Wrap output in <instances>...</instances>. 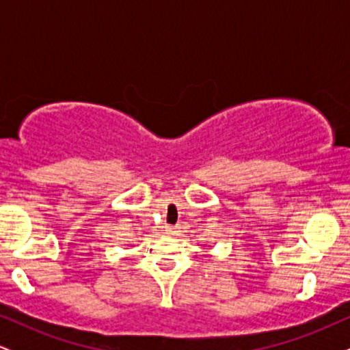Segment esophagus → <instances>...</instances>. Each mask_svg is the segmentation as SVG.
I'll use <instances>...</instances> for the list:
<instances>
[{"mask_svg":"<svg viewBox=\"0 0 350 350\" xmlns=\"http://www.w3.org/2000/svg\"><path fill=\"white\" fill-rule=\"evenodd\" d=\"M164 232H166V234H174V227H171V226H166L164 227Z\"/></svg>","mask_w":350,"mask_h":350,"instance_id":"esophagus-1","label":"esophagus"}]
</instances>
